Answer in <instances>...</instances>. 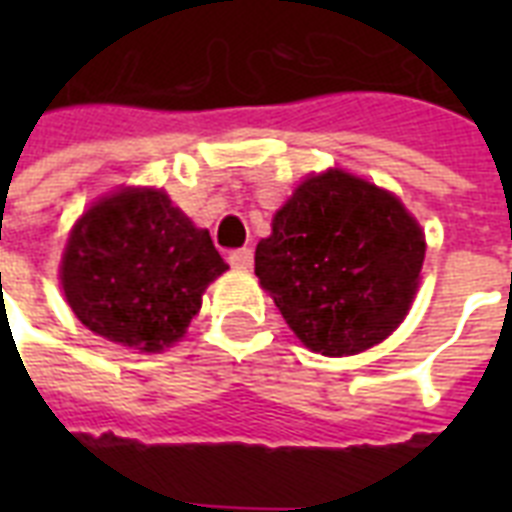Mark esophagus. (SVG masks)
I'll return each instance as SVG.
<instances>
[{
  "instance_id": "34e87169",
  "label": "esophagus",
  "mask_w": 512,
  "mask_h": 512,
  "mask_svg": "<svg viewBox=\"0 0 512 512\" xmlns=\"http://www.w3.org/2000/svg\"><path fill=\"white\" fill-rule=\"evenodd\" d=\"M228 263H231L233 268H239V271H249L252 263H255V252H252L249 247L233 249L231 255H228Z\"/></svg>"
}]
</instances>
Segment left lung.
<instances>
[{
  "instance_id": "8db88e82",
  "label": "left lung",
  "mask_w": 512,
  "mask_h": 512,
  "mask_svg": "<svg viewBox=\"0 0 512 512\" xmlns=\"http://www.w3.org/2000/svg\"><path fill=\"white\" fill-rule=\"evenodd\" d=\"M422 260L425 236L396 196L329 170L276 212L255 273L308 348L353 356L404 321Z\"/></svg>"
}]
</instances>
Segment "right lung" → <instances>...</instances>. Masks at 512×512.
<instances>
[{"label": "right lung", "instance_id": "obj_1", "mask_svg": "<svg viewBox=\"0 0 512 512\" xmlns=\"http://www.w3.org/2000/svg\"><path fill=\"white\" fill-rule=\"evenodd\" d=\"M228 265L209 231L162 191H119L87 209L63 255V292L95 335L156 353L180 340Z\"/></svg>", "mask_w": 512, "mask_h": 512}]
</instances>
